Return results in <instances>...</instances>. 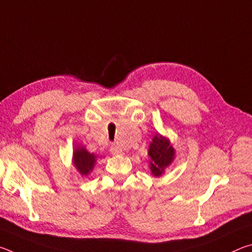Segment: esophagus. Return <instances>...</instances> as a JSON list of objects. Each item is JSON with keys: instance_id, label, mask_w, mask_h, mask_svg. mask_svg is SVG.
<instances>
[{"instance_id": "esophagus-1", "label": "esophagus", "mask_w": 252, "mask_h": 252, "mask_svg": "<svg viewBox=\"0 0 252 252\" xmlns=\"http://www.w3.org/2000/svg\"><path fill=\"white\" fill-rule=\"evenodd\" d=\"M111 152H112V155H116V156H123L125 155V152H123L122 148H120L119 146H112L111 147Z\"/></svg>"}]
</instances>
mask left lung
<instances>
[{
    "mask_svg": "<svg viewBox=\"0 0 252 252\" xmlns=\"http://www.w3.org/2000/svg\"><path fill=\"white\" fill-rule=\"evenodd\" d=\"M148 155L150 157V170L152 174L155 177H160L164 169L172 163L176 151L169 139L157 133L153 136L152 142L149 147Z\"/></svg>",
    "mask_w": 252,
    "mask_h": 252,
    "instance_id": "left-lung-1",
    "label": "left lung"
}]
</instances>
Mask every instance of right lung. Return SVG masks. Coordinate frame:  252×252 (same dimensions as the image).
Returning <instances> with one entry per match:
<instances>
[{"mask_svg": "<svg viewBox=\"0 0 252 252\" xmlns=\"http://www.w3.org/2000/svg\"><path fill=\"white\" fill-rule=\"evenodd\" d=\"M97 156L85 150L83 147H76L73 151V163L80 174L88 176L94 168Z\"/></svg>", "mask_w": 252, "mask_h": 252, "instance_id": "right-lung-1", "label": "right lung"}]
</instances>
